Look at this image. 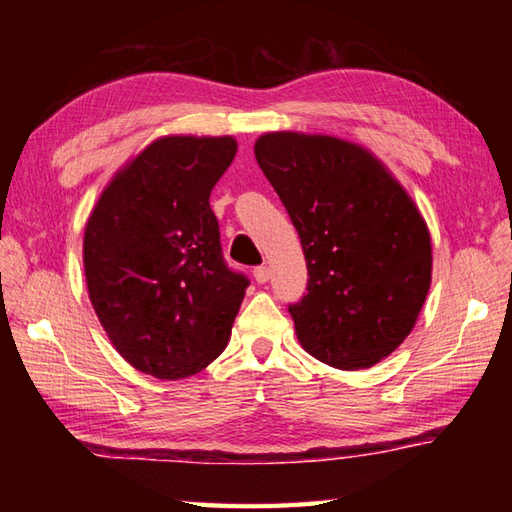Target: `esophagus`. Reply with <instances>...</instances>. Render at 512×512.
Masks as SVG:
<instances>
[{
  "mask_svg": "<svg viewBox=\"0 0 512 512\" xmlns=\"http://www.w3.org/2000/svg\"><path fill=\"white\" fill-rule=\"evenodd\" d=\"M253 275H255V280L259 284H266L268 280H271V268H268V266H257L255 271H253Z\"/></svg>",
  "mask_w": 512,
  "mask_h": 512,
  "instance_id": "esophagus-1",
  "label": "esophagus"
}]
</instances>
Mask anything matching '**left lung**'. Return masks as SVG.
Returning <instances> with one entry per match:
<instances>
[{"instance_id": "1", "label": "left lung", "mask_w": 512, "mask_h": 512, "mask_svg": "<svg viewBox=\"0 0 512 512\" xmlns=\"http://www.w3.org/2000/svg\"><path fill=\"white\" fill-rule=\"evenodd\" d=\"M255 158L307 259L289 314L302 348L339 370L370 368L411 334L431 284V237L404 187L363 146L266 133Z\"/></svg>"}]
</instances>
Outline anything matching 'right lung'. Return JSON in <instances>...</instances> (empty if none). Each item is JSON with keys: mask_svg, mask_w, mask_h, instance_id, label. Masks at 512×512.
Returning <instances> with one entry per match:
<instances>
[{"mask_svg": "<svg viewBox=\"0 0 512 512\" xmlns=\"http://www.w3.org/2000/svg\"><path fill=\"white\" fill-rule=\"evenodd\" d=\"M235 153V137H160L117 171L85 223L92 307L146 375L192 377L230 341L248 277L225 264L210 194Z\"/></svg>", "mask_w": 512, "mask_h": 512, "instance_id": "obj_1", "label": "right lung"}]
</instances>
